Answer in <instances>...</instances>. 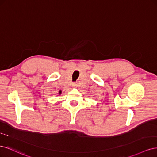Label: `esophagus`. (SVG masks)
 I'll use <instances>...</instances> for the list:
<instances>
[{"mask_svg": "<svg viewBox=\"0 0 157 157\" xmlns=\"http://www.w3.org/2000/svg\"><path fill=\"white\" fill-rule=\"evenodd\" d=\"M72 86H73V87H76V86H77V84H76L75 83H73V85H72Z\"/></svg>", "mask_w": 157, "mask_h": 157, "instance_id": "34e87169", "label": "esophagus"}]
</instances>
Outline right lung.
Segmentation results:
<instances>
[{"mask_svg": "<svg viewBox=\"0 0 157 157\" xmlns=\"http://www.w3.org/2000/svg\"><path fill=\"white\" fill-rule=\"evenodd\" d=\"M58 94H59V95L61 94V90H59V92H58Z\"/></svg>", "mask_w": 157, "mask_h": 157, "instance_id": "1", "label": "right lung"}]
</instances>
